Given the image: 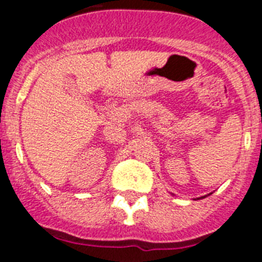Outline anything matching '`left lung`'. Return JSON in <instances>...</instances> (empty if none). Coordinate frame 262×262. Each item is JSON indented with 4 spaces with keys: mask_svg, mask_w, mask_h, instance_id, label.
<instances>
[{
    "mask_svg": "<svg viewBox=\"0 0 262 262\" xmlns=\"http://www.w3.org/2000/svg\"><path fill=\"white\" fill-rule=\"evenodd\" d=\"M201 199H202V197H201Z\"/></svg>",
    "mask_w": 262,
    "mask_h": 262,
    "instance_id": "1",
    "label": "left lung"
}]
</instances>
